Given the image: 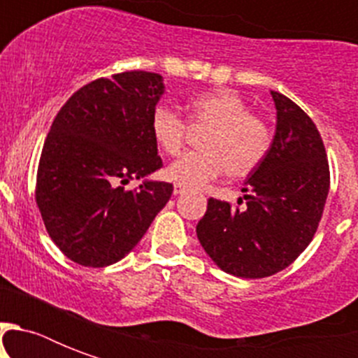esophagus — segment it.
<instances>
[{
	"label": "esophagus",
	"mask_w": 358,
	"mask_h": 358,
	"mask_svg": "<svg viewBox=\"0 0 358 358\" xmlns=\"http://www.w3.org/2000/svg\"><path fill=\"white\" fill-rule=\"evenodd\" d=\"M185 185H182V184H174V189H173V193L174 195H184L185 193Z\"/></svg>",
	"instance_id": "obj_1"
}]
</instances>
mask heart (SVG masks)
<instances>
[{
  "label": "heart",
  "mask_w": 358,
  "mask_h": 358,
  "mask_svg": "<svg viewBox=\"0 0 358 358\" xmlns=\"http://www.w3.org/2000/svg\"><path fill=\"white\" fill-rule=\"evenodd\" d=\"M191 122L210 128L202 137V152H187L167 167V176L185 187L229 176L241 178L260 167L271 148V129L250 113L249 103L229 89L204 92L191 100ZM150 131L165 154H178L185 143L187 122L167 103H159L150 117Z\"/></svg>",
  "instance_id": "1"
}]
</instances>
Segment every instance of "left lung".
Instances as JSON below:
<instances>
[{
  "instance_id": "1",
  "label": "left lung",
  "mask_w": 358,
  "mask_h": 358,
  "mask_svg": "<svg viewBox=\"0 0 358 358\" xmlns=\"http://www.w3.org/2000/svg\"><path fill=\"white\" fill-rule=\"evenodd\" d=\"M271 96L277 129L266 159L241 187L245 206L210 199L196 224L208 256L241 278L288 267L316 234L329 195L327 154L316 124L284 94Z\"/></svg>"
}]
</instances>
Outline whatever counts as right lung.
Listing matches in <instances>:
<instances>
[{
    "mask_svg": "<svg viewBox=\"0 0 358 358\" xmlns=\"http://www.w3.org/2000/svg\"><path fill=\"white\" fill-rule=\"evenodd\" d=\"M163 78L134 70L81 87L44 141L36 206L61 252L85 267L122 260L173 195V184L146 176L162 167L150 131ZM143 178L137 190L120 183Z\"/></svg>",
    "mask_w": 358,
    "mask_h": 358,
    "instance_id": "right-lung-1",
    "label": "right lung"
}]
</instances>
